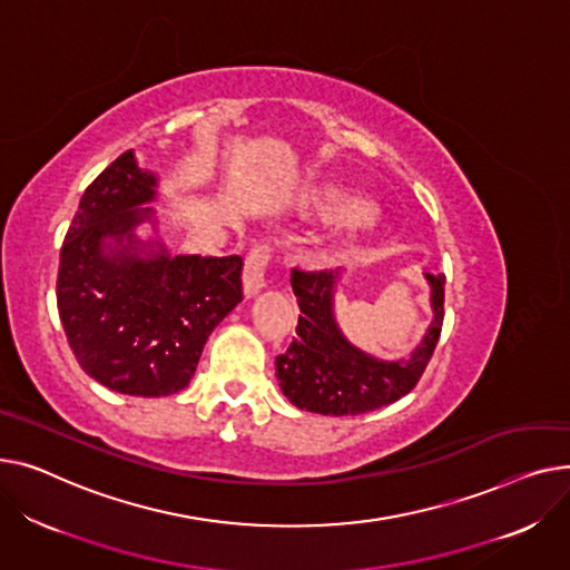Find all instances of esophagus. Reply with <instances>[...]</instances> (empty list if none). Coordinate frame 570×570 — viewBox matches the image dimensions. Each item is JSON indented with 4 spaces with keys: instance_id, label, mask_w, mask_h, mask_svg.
I'll list each match as a JSON object with an SVG mask.
<instances>
[{
    "instance_id": "34e87169",
    "label": "esophagus",
    "mask_w": 570,
    "mask_h": 570,
    "mask_svg": "<svg viewBox=\"0 0 570 570\" xmlns=\"http://www.w3.org/2000/svg\"><path fill=\"white\" fill-rule=\"evenodd\" d=\"M272 262V248L269 246H255L244 264V292L246 296L257 294L266 285V266Z\"/></svg>"
}]
</instances>
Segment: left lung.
I'll return each mask as SVG.
<instances>
[{"instance_id": "left-lung-1", "label": "left lung", "mask_w": 570, "mask_h": 570, "mask_svg": "<svg viewBox=\"0 0 570 570\" xmlns=\"http://www.w3.org/2000/svg\"><path fill=\"white\" fill-rule=\"evenodd\" d=\"M336 278L338 272L333 269H292V289L301 315L296 338L285 354L276 356V377L298 410L356 416L395 403L419 384L442 333L446 276L425 274L432 287L434 322L407 361H377L345 341L333 320Z\"/></svg>"}]
</instances>
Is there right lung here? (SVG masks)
Returning <instances> with one entry per match:
<instances>
[{"label":"right lung","mask_w":570,"mask_h":570,"mask_svg":"<svg viewBox=\"0 0 570 570\" xmlns=\"http://www.w3.org/2000/svg\"><path fill=\"white\" fill-rule=\"evenodd\" d=\"M154 186L132 151L112 160L80 199L57 274L59 320L82 371L142 397L188 386L209 333L244 298L239 255L140 257L132 227L151 216L138 207Z\"/></svg>","instance_id":"right-lung-1"}]
</instances>
